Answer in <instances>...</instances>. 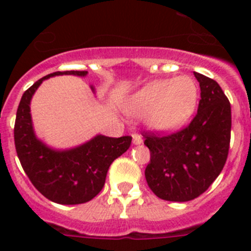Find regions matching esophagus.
Wrapping results in <instances>:
<instances>
[{
	"mask_svg": "<svg viewBox=\"0 0 251 251\" xmlns=\"http://www.w3.org/2000/svg\"><path fill=\"white\" fill-rule=\"evenodd\" d=\"M132 138H133V145L139 146L143 143V139H142V137L139 136V134H137V133H134V134H133Z\"/></svg>",
	"mask_w": 251,
	"mask_h": 251,
	"instance_id": "1",
	"label": "esophagus"
}]
</instances>
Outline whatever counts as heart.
Listing matches in <instances>:
<instances>
[{
  "mask_svg": "<svg viewBox=\"0 0 251 251\" xmlns=\"http://www.w3.org/2000/svg\"><path fill=\"white\" fill-rule=\"evenodd\" d=\"M199 88L190 76L154 80L133 93L126 101L132 118L145 117L152 129L161 132L183 127L196 109Z\"/></svg>",
  "mask_w": 251,
  "mask_h": 251,
  "instance_id": "obj_1",
  "label": "heart"
}]
</instances>
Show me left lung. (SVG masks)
<instances>
[{
    "label": "left lung",
    "instance_id": "1",
    "mask_svg": "<svg viewBox=\"0 0 251 251\" xmlns=\"http://www.w3.org/2000/svg\"><path fill=\"white\" fill-rule=\"evenodd\" d=\"M194 74L201 99L190 126L170 136H145L151 151L146 179L154 195L166 201L186 202L203 194L220 175L229 153V100L216 81Z\"/></svg>",
    "mask_w": 251,
    "mask_h": 251
}]
</instances>
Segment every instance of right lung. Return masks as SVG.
I'll return each mask as SVG.
<instances>
[{
    "label": "right lung",
    "mask_w": 251,
    "mask_h": 251,
    "mask_svg": "<svg viewBox=\"0 0 251 251\" xmlns=\"http://www.w3.org/2000/svg\"><path fill=\"white\" fill-rule=\"evenodd\" d=\"M57 75L84 77L88 72L52 73L24 93L15 122V146L22 168L46 199L61 205H77L88 202L101 191L110 165L127 152L132 137L112 138L97 134L83 145L65 150L46 145L35 133L30 104L43 81Z\"/></svg>",
    "instance_id": "1"
}]
</instances>
